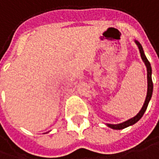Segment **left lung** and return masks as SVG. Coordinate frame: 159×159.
<instances>
[{
	"mask_svg": "<svg viewBox=\"0 0 159 159\" xmlns=\"http://www.w3.org/2000/svg\"><path fill=\"white\" fill-rule=\"evenodd\" d=\"M137 45L139 46V52H140V55H141V57H142V60L143 61V62L145 63L146 65V68H147V82H148V89H147V96H146V98H145V101H144V103H143V107L141 109V111H139V114H137V116H135L132 118H130L129 120L125 121L122 124H118V125H110V124H107V125L111 128V129H125L126 127H128L129 125H132L134 124H136L138 121L143 116V115L144 114V112L147 109L148 104H149V102L151 100L152 96V91H153V84H152V67H151V63L150 61H148V59L145 57L144 53H143V48L141 46V44L138 42V41H135Z\"/></svg>",
	"mask_w": 159,
	"mask_h": 159,
	"instance_id": "left-lung-1",
	"label": "left lung"
}]
</instances>
